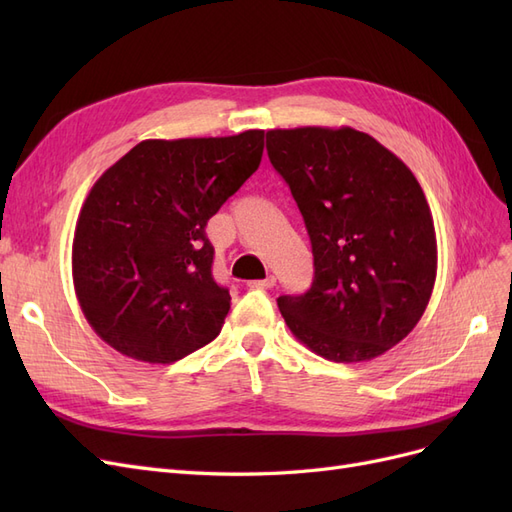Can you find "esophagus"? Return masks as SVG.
<instances>
[{"mask_svg": "<svg viewBox=\"0 0 512 512\" xmlns=\"http://www.w3.org/2000/svg\"><path fill=\"white\" fill-rule=\"evenodd\" d=\"M275 275H267L265 280H254V282H250L247 286H250L252 290H267V288H273L275 286Z\"/></svg>", "mask_w": 512, "mask_h": 512, "instance_id": "1", "label": "esophagus"}]
</instances>
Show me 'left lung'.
Segmentation results:
<instances>
[{"label": "left lung", "instance_id": "left-lung-1", "mask_svg": "<svg viewBox=\"0 0 512 512\" xmlns=\"http://www.w3.org/2000/svg\"><path fill=\"white\" fill-rule=\"evenodd\" d=\"M267 151L314 254L312 288L277 299L288 329L329 361L376 359L416 327L436 284L423 188L393 151L348 126L269 130Z\"/></svg>", "mask_w": 512, "mask_h": 512}]
</instances>
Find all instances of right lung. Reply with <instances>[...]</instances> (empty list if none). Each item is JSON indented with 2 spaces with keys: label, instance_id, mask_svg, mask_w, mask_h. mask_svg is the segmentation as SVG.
<instances>
[{
  "label": "right lung",
  "instance_id": "right-lung-1",
  "mask_svg": "<svg viewBox=\"0 0 512 512\" xmlns=\"http://www.w3.org/2000/svg\"><path fill=\"white\" fill-rule=\"evenodd\" d=\"M265 132L149 138L89 190L72 241V280L104 342L175 363L220 335L228 288L213 280L209 218L256 173Z\"/></svg>",
  "mask_w": 512,
  "mask_h": 512
}]
</instances>
